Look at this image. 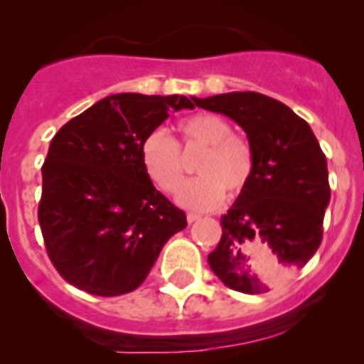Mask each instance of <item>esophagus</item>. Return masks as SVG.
Segmentation results:
<instances>
[{"label": "esophagus", "instance_id": "1", "mask_svg": "<svg viewBox=\"0 0 364 364\" xmlns=\"http://www.w3.org/2000/svg\"><path fill=\"white\" fill-rule=\"evenodd\" d=\"M200 217H202V215L193 214V212H188V214H186V220H188V223H190V224H193V223H196V220L200 219Z\"/></svg>", "mask_w": 364, "mask_h": 364}]
</instances>
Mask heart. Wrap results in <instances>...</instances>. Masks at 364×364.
<instances>
[{
  "instance_id": "1",
  "label": "heart",
  "mask_w": 364,
  "mask_h": 364,
  "mask_svg": "<svg viewBox=\"0 0 364 364\" xmlns=\"http://www.w3.org/2000/svg\"><path fill=\"white\" fill-rule=\"evenodd\" d=\"M179 140L164 129H154L140 147L145 174L159 190L174 193L186 178L183 154L203 150L195 169L198 178L188 181L178 193V202L193 210H208L223 203L225 190L237 195L253 174V150L245 136L232 133L228 119L217 114L190 116L179 121Z\"/></svg>"
}]
</instances>
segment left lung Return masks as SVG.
Returning <instances> with one entry per match:
<instances>
[{"label": "left lung", "instance_id": "obj_1", "mask_svg": "<svg viewBox=\"0 0 364 364\" xmlns=\"http://www.w3.org/2000/svg\"><path fill=\"white\" fill-rule=\"evenodd\" d=\"M245 129L253 174L228 214L208 265L231 289L263 294L306 265L321 243L330 202L327 159L310 124L258 92L196 99Z\"/></svg>", "mask_w": 364, "mask_h": 364}]
</instances>
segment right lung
Instances as JSON below:
<instances>
[{
    "label": "right lung",
    "instance_id": "1",
    "mask_svg": "<svg viewBox=\"0 0 364 364\" xmlns=\"http://www.w3.org/2000/svg\"><path fill=\"white\" fill-rule=\"evenodd\" d=\"M196 97L114 94L54 135L43 166L39 224L53 265L72 286L119 296L145 281L186 215L156 190L141 141Z\"/></svg>",
    "mask_w": 364,
    "mask_h": 364
}]
</instances>
